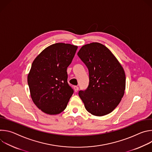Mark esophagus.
I'll return each mask as SVG.
<instances>
[{
  "instance_id": "esophagus-1",
  "label": "esophagus",
  "mask_w": 152,
  "mask_h": 152,
  "mask_svg": "<svg viewBox=\"0 0 152 152\" xmlns=\"http://www.w3.org/2000/svg\"><path fill=\"white\" fill-rule=\"evenodd\" d=\"M74 90H75V91L76 93L77 92L78 90H79V87H78V86H74Z\"/></svg>"
}]
</instances>
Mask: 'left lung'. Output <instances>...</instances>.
<instances>
[{"label": "left lung", "mask_w": 152, "mask_h": 152, "mask_svg": "<svg viewBox=\"0 0 152 152\" xmlns=\"http://www.w3.org/2000/svg\"><path fill=\"white\" fill-rule=\"evenodd\" d=\"M77 55L89 72L88 88L79 92L85 109L96 116L111 113L124 94L126 75L121 64L109 49L99 42L83 46Z\"/></svg>", "instance_id": "left-lung-1"}]
</instances>
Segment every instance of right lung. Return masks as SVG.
Here are the masks:
<instances>
[{"label": "right lung", "mask_w": 152, "mask_h": 152, "mask_svg": "<svg viewBox=\"0 0 152 152\" xmlns=\"http://www.w3.org/2000/svg\"><path fill=\"white\" fill-rule=\"evenodd\" d=\"M77 46L58 42L43 50L34 59L28 75L31 96L43 113L56 115L66 109L73 93L67 69Z\"/></svg>", "instance_id": "obj_1"}]
</instances>
